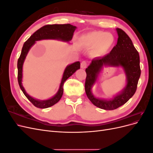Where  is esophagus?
Returning a JSON list of instances; mask_svg holds the SVG:
<instances>
[{
    "mask_svg": "<svg viewBox=\"0 0 153 153\" xmlns=\"http://www.w3.org/2000/svg\"><path fill=\"white\" fill-rule=\"evenodd\" d=\"M80 66H81V68H83V69L85 68H86V66H87V62H86V61H82V62H81Z\"/></svg>",
    "mask_w": 153,
    "mask_h": 153,
    "instance_id": "34e87169",
    "label": "esophagus"
}]
</instances>
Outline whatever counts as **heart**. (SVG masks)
<instances>
[{
  "label": "heart",
  "instance_id": "b5f03b06",
  "mask_svg": "<svg viewBox=\"0 0 153 153\" xmlns=\"http://www.w3.org/2000/svg\"><path fill=\"white\" fill-rule=\"evenodd\" d=\"M83 41L90 47H97L100 50L109 48L114 43V38L110 34L100 31L92 32L82 38Z\"/></svg>",
  "mask_w": 153,
  "mask_h": 153
}]
</instances>
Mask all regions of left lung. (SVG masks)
I'll return each mask as SVG.
<instances>
[{"instance_id": "8db88e82", "label": "left lung", "mask_w": 153, "mask_h": 153, "mask_svg": "<svg viewBox=\"0 0 153 153\" xmlns=\"http://www.w3.org/2000/svg\"><path fill=\"white\" fill-rule=\"evenodd\" d=\"M118 39L117 45L111 52L102 57L92 60L90 65L85 69L87 74L85 91L87 98L97 107L112 110L126 103L135 93L140 76V57L128 34L121 29H117ZM104 65L121 66L127 76V84L123 91L111 100L96 99L91 94V89L96 81L98 74Z\"/></svg>"}]
</instances>
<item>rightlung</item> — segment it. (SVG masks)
Wrapping results in <instances>:
<instances>
[{
    "label": "right lung",
    "instance_id": "add662e5",
    "mask_svg": "<svg viewBox=\"0 0 153 153\" xmlns=\"http://www.w3.org/2000/svg\"><path fill=\"white\" fill-rule=\"evenodd\" d=\"M76 28V27L75 26H73L69 24L47 25L41 27L39 29L36 30L24 43V46H23L22 47L20 56L18 60L17 63L18 81V84H19L22 92H24V94L27 97V98L36 107L39 108H46L53 106L55 103H57L58 101L61 100L62 96L64 82H65L69 76H71L77 69H80V62H76L68 66L65 69V70H64L61 85H60V87L57 93L55 94L53 98L49 100L40 101L36 100L33 98H32L31 96H30L25 92L24 87H23L22 84V67L27 53H28L30 48H31L32 46L35 43L36 41L47 39H60L64 41H69L71 40L73 36V33L74 32H75Z\"/></svg>",
    "mask_w": 153,
    "mask_h": 153
}]
</instances>
